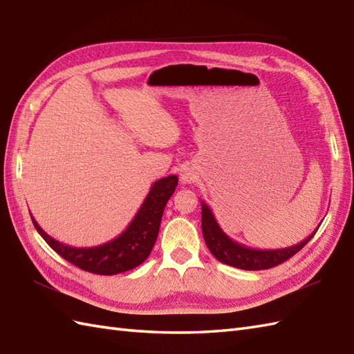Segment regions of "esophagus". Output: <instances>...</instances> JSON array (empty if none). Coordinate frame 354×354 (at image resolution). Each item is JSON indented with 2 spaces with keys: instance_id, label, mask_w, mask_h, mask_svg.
Returning a JSON list of instances; mask_svg holds the SVG:
<instances>
[{
  "instance_id": "esophagus-1",
  "label": "esophagus",
  "mask_w": 354,
  "mask_h": 354,
  "mask_svg": "<svg viewBox=\"0 0 354 354\" xmlns=\"http://www.w3.org/2000/svg\"><path fill=\"white\" fill-rule=\"evenodd\" d=\"M192 180V176L189 175H183V183H189Z\"/></svg>"
}]
</instances>
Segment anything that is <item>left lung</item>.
<instances>
[{"mask_svg":"<svg viewBox=\"0 0 354 354\" xmlns=\"http://www.w3.org/2000/svg\"><path fill=\"white\" fill-rule=\"evenodd\" d=\"M317 229L310 236L293 247L281 250H254L229 238L216 223L211 207L202 202V232L207 248L221 263L243 270H261L281 265L283 261L293 257L297 251H301L311 241Z\"/></svg>","mask_w":354,"mask_h":354,"instance_id":"obj_1","label":"left lung"}]
</instances>
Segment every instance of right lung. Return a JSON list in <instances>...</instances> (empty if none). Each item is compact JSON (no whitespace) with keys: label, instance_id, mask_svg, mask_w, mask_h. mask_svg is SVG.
I'll use <instances>...</instances> for the list:
<instances>
[{"label":"right lung","instance_id":"right-lung-1","mask_svg":"<svg viewBox=\"0 0 354 354\" xmlns=\"http://www.w3.org/2000/svg\"><path fill=\"white\" fill-rule=\"evenodd\" d=\"M176 185V175L161 178L157 183H153L140 209L129 224V227L120 236L103 243V245L91 248L66 245V243L49 236L32 216L31 218L34 227L37 229L40 236L48 242V245L70 263L98 275L121 274V272L139 266L151 254V250L158 236L165 206L171 194L175 193Z\"/></svg>","mask_w":354,"mask_h":354}]
</instances>
